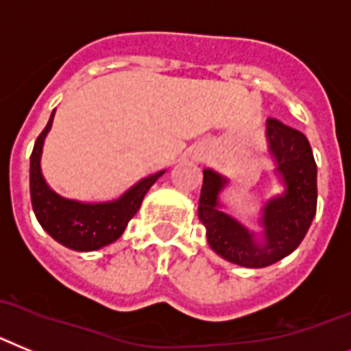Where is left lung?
<instances>
[{"label": "left lung", "instance_id": "left-lung-1", "mask_svg": "<svg viewBox=\"0 0 351 351\" xmlns=\"http://www.w3.org/2000/svg\"><path fill=\"white\" fill-rule=\"evenodd\" d=\"M268 155L272 157L282 194L268 199L258 219L261 237L222 212L219 199L228 178L203 169L197 215L206 240L221 258L245 268H265L286 258L300 245L316 213V162L307 138L281 121L267 120Z\"/></svg>", "mask_w": 351, "mask_h": 351}]
</instances>
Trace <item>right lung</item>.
<instances>
[{"instance_id": "add662e5", "label": "right lung", "mask_w": 351, "mask_h": 351, "mask_svg": "<svg viewBox=\"0 0 351 351\" xmlns=\"http://www.w3.org/2000/svg\"><path fill=\"white\" fill-rule=\"evenodd\" d=\"M53 118L54 111L45 129L36 138L29 157V194L33 212L40 226L62 245L72 251H97L120 239L129 221L141 206L143 197L166 171L139 180L138 184L112 201L84 203L60 196L49 187L40 167L44 141L53 127Z\"/></svg>"}]
</instances>
